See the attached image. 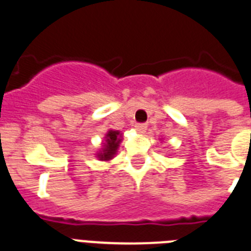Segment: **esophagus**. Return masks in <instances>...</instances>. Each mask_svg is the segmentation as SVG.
Instances as JSON below:
<instances>
[{
  "label": "esophagus",
  "mask_w": 251,
  "mask_h": 251,
  "mask_svg": "<svg viewBox=\"0 0 251 251\" xmlns=\"http://www.w3.org/2000/svg\"><path fill=\"white\" fill-rule=\"evenodd\" d=\"M135 130L139 132V134H144V132H146V130H147V125H146V124H136Z\"/></svg>",
  "instance_id": "34e87169"
}]
</instances>
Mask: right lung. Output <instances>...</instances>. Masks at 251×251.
Listing matches in <instances>:
<instances>
[{
  "label": "right lung",
  "instance_id": "add662e5",
  "mask_svg": "<svg viewBox=\"0 0 251 251\" xmlns=\"http://www.w3.org/2000/svg\"><path fill=\"white\" fill-rule=\"evenodd\" d=\"M122 142V134L119 130H108L104 136V142L99 152H97V158L100 161H111L115 157L119 150L120 143Z\"/></svg>",
  "mask_w": 251,
  "mask_h": 251
}]
</instances>
